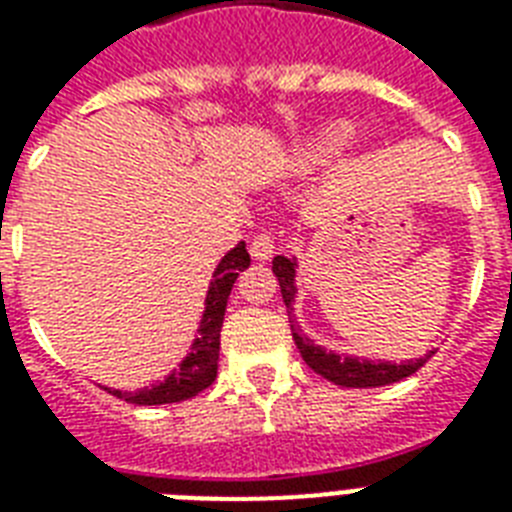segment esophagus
I'll use <instances>...</instances> for the list:
<instances>
[{"instance_id": "1", "label": "esophagus", "mask_w": 512, "mask_h": 512, "mask_svg": "<svg viewBox=\"0 0 512 512\" xmlns=\"http://www.w3.org/2000/svg\"><path fill=\"white\" fill-rule=\"evenodd\" d=\"M273 249H276V239H273L271 231L255 233L252 241H249V255L255 260H268L273 255Z\"/></svg>"}]
</instances>
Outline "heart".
Listing matches in <instances>:
<instances>
[{"label": "heart", "instance_id": "b5f03b06", "mask_svg": "<svg viewBox=\"0 0 512 512\" xmlns=\"http://www.w3.org/2000/svg\"><path fill=\"white\" fill-rule=\"evenodd\" d=\"M350 138V127L348 124H332L327 130L321 132L319 138H313L308 146L303 148V159L308 164H316V162H324L329 159L332 154H337Z\"/></svg>", "mask_w": 512, "mask_h": 512}]
</instances>
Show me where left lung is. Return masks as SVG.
<instances>
[{
	"mask_svg": "<svg viewBox=\"0 0 512 512\" xmlns=\"http://www.w3.org/2000/svg\"><path fill=\"white\" fill-rule=\"evenodd\" d=\"M273 273L279 279L284 305H287V311H292V303H295V263L287 260V257H273ZM292 337H295L297 350L303 353L305 364L311 366L316 374H321L324 380L340 385V388H380V385L404 380V377H409V374L428 364V358H433V353H436L433 350L425 358L406 361V364H388V361L374 364V361H358V358L327 353L319 345H313L308 337H303V332L295 327V321H292Z\"/></svg>",
	"mask_w": 512,
	"mask_h": 512,
	"instance_id": "left-lung-1",
	"label": "left lung"
}]
</instances>
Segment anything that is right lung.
Here are the masks:
<instances>
[{"instance_id": "obj_1", "label": "right lung", "mask_w": 512, "mask_h": 512, "mask_svg": "<svg viewBox=\"0 0 512 512\" xmlns=\"http://www.w3.org/2000/svg\"><path fill=\"white\" fill-rule=\"evenodd\" d=\"M249 265L247 244L241 241L239 247L231 249L228 255L220 260L215 271V279L209 284L207 292V308H204V319H201L199 337L191 345V353L185 356L180 369L167 377L164 382L154 388L138 390V393H122V390H108L111 396L122 398L127 404L138 406H156V404H177V401H188L204 388H209L217 377V361H220V329H223L225 305L231 297V289L239 279V273Z\"/></svg>"}]
</instances>
